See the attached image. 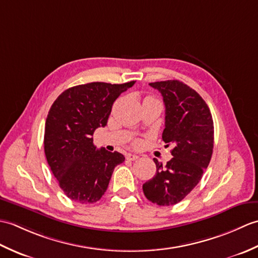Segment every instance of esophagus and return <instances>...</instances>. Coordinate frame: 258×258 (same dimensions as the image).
Masks as SVG:
<instances>
[{
  "instance_id": "1",
  "label": "esophagus",
  "mask_w": 258,
  "mask_h": 258,
  "mask_svg": "<svg viewBox=\"0 0 258 258\" xmlns=\"http://www.w3.org/2000/svg\"><path fill=\"white\" fill-rule=\"evenodd\" d=\"M140 156L139 155H135V154H127L126 155V158H127L128 161H135V160H138Z\"/></svg>"
}]
</instances>
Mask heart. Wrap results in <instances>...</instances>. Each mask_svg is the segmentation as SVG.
<instances>
[{"mask_svg":"<svg viewBox=\"0 0 258 258\" xmlns=\"http://www.w3.org/2000/svg\"><path fill=\"white\" fill-rule=\"evenodd\" d=\"M140 144H141V142H140V141H136V142H135V145H136V146H139Z\"/></svg>","mask_w":258,"mask_h":258,"instance_id":"heart-1","label":"heart"}]
</instances>
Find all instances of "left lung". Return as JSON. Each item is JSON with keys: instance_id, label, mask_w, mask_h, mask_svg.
Returning <instances> with one entry per match:
<instances>
[{"instance_id": "1", "label": "left lung", "mask_w": 258, "mask_h": 258, "mask_svg": "<svg viewBox=\"0 0 258 258\" xmlns=\"http://www.w3.org/2000/svg\"><path fill=\"white\" fill-rule=\"evenodd\" d=\"M163 96L165 128L162 139L172 146L165 166L153 158L156 174L143 184L146 199L160 206L177 204L199 184L210 164L214 147V124L201 95L177 80L150 83Z\"/></svg>"}]
</instances>
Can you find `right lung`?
I'll use <instances>...</instances> for the list:
<instances>
[{
	"instance_id": "right-lung-1",
	"label": "right lung",
	"mask_w": 258,
	"mask_h": 258,
	"mask_svg": "<svg viewBox=\"0 0 258 258\" xmlns=\"http://www.w3.org/2000/svg\"><path fill=\"white\" fill-rule=\"evenodd\" d=\"M134 83L73 86L52 104L45 122L44 152L59 187L72 201L92 204L101 200L115 166L124 162L118 152L96 150L92 136L107 124L113 103Z\"/></svg>"
}]
</instances>
